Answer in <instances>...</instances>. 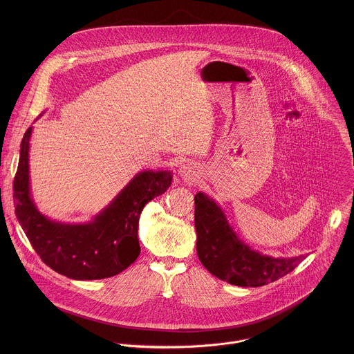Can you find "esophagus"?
<instances>
[{"label":"esophagus","instance_id":"1","mask_svg":"<svg viewBox=\"0 0 354 354\" xmlns=\"http://www.w3.org/2000/svg\"><path fill=\"white\" fill-rule=\"evenodd\" d=\"M196 166L194 163H185L180 167L178 174L181 176V178L187 183H194L198 177V171H196Z\"/></svg>","mask_w":354,"mask_h":354}]
</instances>
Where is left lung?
I'll list each match as a JSON object with an SVG mask.
<instances>
[{"instance_id": "1", "label": "left lung", "mask_w": 354, "mask_h": 354, "mask_svg": "<svg viewBox=\"0 0 354 354\" xmlns=\"http://www.w3.org/2000/svg\"><path fill=\"white\" fill-rule=\"evenodd\" d=\"M196 251L216 278L236 286L257 288L292 272L305 256L272 257L251 250L229 225L221 207L203 192L195 195Z\"/></svg>"}]
</instances>
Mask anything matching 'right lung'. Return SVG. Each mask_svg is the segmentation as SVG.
I'll list each match as a JSON object with an SVG mask.
<instances>
[{"label":"right lung","instance_id":"obj_1","mask_svg":"<svg viewBox=\"0 0 354 354\" xmlns=\"http://www.w3.org/2000/svg\"><path fill=\"white\" fill-rule=\"evenodd\" d=\"M32 128L23 136L17 171L13 181V203L32 248L55 272L77 281L114 277L139 256L138 227L147 203L167 191L173 173L145 170L138 173L104 209L88 223L71 225L42 215L30 192L28 150Z\"/></svg>","mask_w":354,"mask_h":354}]
</instances>
